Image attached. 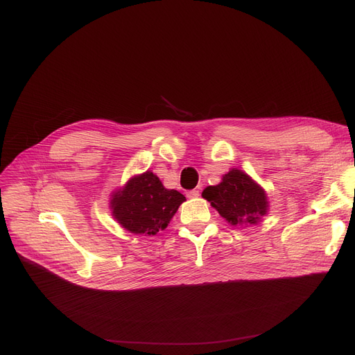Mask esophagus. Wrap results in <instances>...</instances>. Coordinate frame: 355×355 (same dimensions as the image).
<instances>
[{
  "label": "esophagus",
  "mask_w": 355,
  "mask_h": 355,
  "mask_svg": "<svg viewBox=\"0 0 355 355\" xmlns=\"http://www.w3.org/2000/svg\"><path fill=\"white\" fill-rule=\"evenodd\" d=\"M198 196H200V191H198L197 189L187 191V197H189V198H197Z\"/></svg>",
  "instance_id": "obj_1"
}]
</instances>
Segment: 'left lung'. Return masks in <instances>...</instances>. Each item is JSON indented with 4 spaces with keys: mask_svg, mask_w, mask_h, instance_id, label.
Segmentation results:
<instances>
[{
    "mask_svg": "<svg viewBox=\"0 0 355 355\" xmlns=\"http://www.w3.org/2000/svg\"><path fill=\"white\" fill-rule=\"evenodd\" d=\"M202 197L232 225H254L268 210L265 191L239 170L229 171L220 184L210 185Z\"/></svg>",
    "mask_w": 355,
    "mask_h": 355,
    "instance_id": "obj_1",
    "label": "left lung"
}]
</instances>
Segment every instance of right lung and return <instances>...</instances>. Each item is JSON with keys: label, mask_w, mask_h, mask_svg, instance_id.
<instances>
[{"label": "right lung", "mask_w": 355, "mask_h": 355, "mask_svg": "<svg viewBox=\"0 0 355 355\" xmlns=\"http://www.w3.org/2000/svg\"><path fill=\"white\" fill-rule=\"evenodd\" d=\"M185 197L177 190H166L153 173L130 180L118 191L110 204L115 218L135 234L154 236L164 230Z\"/></svg>", "instance_id": "right-lung-1"}]
</instances>
